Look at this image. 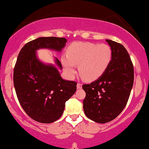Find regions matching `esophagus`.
Instances as JSON below:
<instances>
[{"label": "esophagus", "instance_id": "esophagus-1", "mask_svg": "<svg viewBox=\"0 0 149 149\" xmlns=\"http://www.w3.org/2000/svg\"><path fill=\"white\" fill-rule=\"evenodd\" d=\"M82 84L81 83H78L77 84V88H78V89H80V88H82Z\"/></svg>", "mask_w": 149, "mask_h": 149}]
</instances>
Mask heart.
Wrapping results in <instances>:
<instances>
[{"label":"heart","mask_w":149,"mask_h":149,"mask_svg":"<svg viewBox=\"0 0 149 149\" xmlns=\"http://www.w3.org/2000/svg\"><path fill=\"white\" fill-rule=\"evenodd\" d=\"M112 60V50L107 44L74 42L69 47L67 56L62 58L66 72L72 77L78 66L80 76L88 82L99 79L108 69Z\"/></svg>","instance_id":"obj_1"}]
</instances>
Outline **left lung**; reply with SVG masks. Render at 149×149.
Here are the masks:
<instances>
[{
    "label": "left lung",
    "mask_w": 149,
    "mask_h": 149,
    "mask_svg": "<svg viewBox=\"0 0 149 149\" xmlns=\"http://www.w3.org/2000/svg\"><path fill=\"white\" fill-rule=\"evenodd\" d=\"M112 50V60L104 74L97 80L83 84L84 113L97 123L114 120L127 105L134 80V69L123 45L106 40Z\"/></svg>",
    "instance_id": "left-lung-1"
}]
</instances>
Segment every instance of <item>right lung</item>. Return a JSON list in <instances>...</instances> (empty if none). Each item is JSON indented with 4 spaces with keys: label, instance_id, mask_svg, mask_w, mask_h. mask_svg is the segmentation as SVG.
I'll return each mask as SVG.
<instances>
[{
    "label": "right lung",
    "instance_id": "right-lung-1",
    "mask_svg": "<svg viewBox=\"0 0 149 149\" xmlns=\"http://www.w3.org/2000/svg\"><path fill=\"white\" fill-rule=\"evenodd\" d=\"M66 42L65 38H38L24 45L17 58L14 69L17 97L26 113L40 123H52L61 118L65 102L76 91L77 83L63 80L55 66L42 63L37 58L36 50L61 52ZM55 62L63 69L57 58Z\"/></svg>",
    "mask_w": 149,
    "mask_h": 149
}]
</instances>
